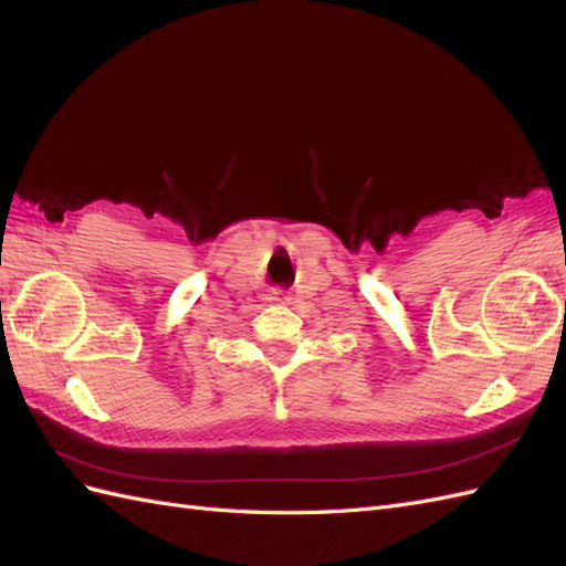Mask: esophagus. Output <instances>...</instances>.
Instances as JSON below:
<instances>
[{"label":"esophagus","mask_w":566,"mask_h":566,"mask_svg":"<svg viewBox=\"0 0 566 566\" xmlns=\"http://www.w3.org/2000/svg\"><path fill=\"white\" fill-rule=\"evenodd\" d=\"M276 295H279V293H276ZM276 300H279V297H276Z\"/></svg>","instance_id":"34e87169"}]
</instances>
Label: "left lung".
Segmentation results:
<instances>
[{"label":"left lung","mask_w":566,"mask_h":566,"mask_svg":"<svg viewBox=\"0 0 566 566\" xmlns=\"http://www.w3.org/2000/svg\"><path fill=\"white\" fill-rule=\"evenodd\" d=\"M564 304H566V302H564Z\"/></svg>","instance_id":"obj_1"}]
</instances>
